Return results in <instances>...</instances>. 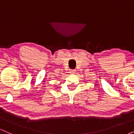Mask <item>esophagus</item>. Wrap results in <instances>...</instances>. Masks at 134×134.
<instances>
[{"mask_svg": "<svg viewBox=\"0 0 134 134\" xmlns=\"http://www.w3.org/2000/svg\"><path fill=\"white\" fill-rule=\"evenodd\" d=\"M75 72H76V70H74V69H73V70H70V73L74 74V73H75Z\"/></svg>", "mask_w": 134, "mask_h": 134, "instance_id": "obj_1", "label": "esophagus"}]
</instances>
